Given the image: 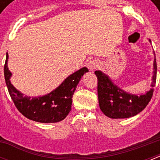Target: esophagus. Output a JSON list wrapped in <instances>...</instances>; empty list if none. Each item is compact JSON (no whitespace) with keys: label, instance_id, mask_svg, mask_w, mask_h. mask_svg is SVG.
Returning <instances> with one entry per match:
<instances>
[{"label":"esophagus","instance_id":"34e87169","mask_svg":"<svg viewBox=\"0 0 160 160\" xmlns=\"http://www.w3.org/2000/svg\"><path fill=\"white\" fill-rule=\"evenodd\" d=\"M98 66H99V64H98L97 61H95V60H90V61H89L87 64V68L89 69V70H90V71L95 70Z\"/></svg>","mask_w":160,"mask_h":160}]
</instances>
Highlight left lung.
<instances>
[{
  "instance_id": "left-lung-1",
  "label": "left lung",
  "mask_w": 160,
  "mask_h": 160,
  "mask_svg": "<svg viewBox=\"0 0 160 160\" xmlns=\"http://www.w3.org/2000/svg\"><path fill=\"white\" fill-rule=\"evenodd\" d=\"M149 42H151L149 40ZM154 75L151 89L144 95L129 94L115 85L111 79L100 70L95 71L98 79V99L101 111L111 119H125L134 116L143 110L151 100L156 83L157 64L154 60Z\"/></svg>"
}]
</instances>
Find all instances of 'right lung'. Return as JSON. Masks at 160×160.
<instances>
[{"instance_id":"obj_1","label":"right lung","mask_w":160,"mask_h":160,"mask_svg":"<svg viewBox=\"0 0 160 160\" xmlns=\"http://www.w3.org/2000/svg\"><path fill=\"white\" fill-rule=\"evenodd\" d=\"M8 53L4 66V75L9 94L19 111L27 119L40 123H56L67 116L71 110L72 96L79 81L89 70L81 68L68 76L55 90L39 97L24 96L11 83V72L7 66Z\"/></svg>"}]
</instances>
